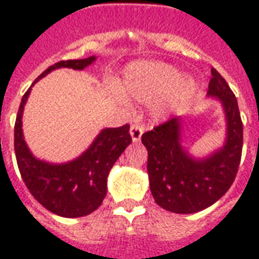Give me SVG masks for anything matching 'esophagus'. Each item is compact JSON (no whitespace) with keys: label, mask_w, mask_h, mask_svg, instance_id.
Listing matches in <instances>:
<instances>
[{"label":"esophagus","mask_w":259,"mask_h":259,"mask_svg":"<svg viewBox=\"0 0 259 259\" xmlns=\"http://www.w3.org/2000/svg\"><path fill=\"white\" fill-rule=\"evenodd\" d=\"M143 132H144V129H143V126H140V124H132V127H130V136H132V140L135 141H140L141 136H143Z\"/></svg>","instance_id":"obj_1"}]
</instances>
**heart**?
Here are the masks:
<instances>
[{"instance_id":"b5f03b06","label":"heart","mask_w":259,"mask_h":259,"mask_svg":"<svg viewBox=\"0 0 259 259\" xmlns=\"http://www.w3.org/2000/svg\"><path fill=\"white\" fill-rule=\"evenodd\" d=\"M195 90L194 80L183 77V73L172 65L159 62H140L124 70L120 84L113 85L112 94L119 100L129 97L139 102L154 104L155 112L186 101Z\"/></svg>"}]
</instances>
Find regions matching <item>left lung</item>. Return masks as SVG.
<instances>
[{"instance_id":"obj_1","label":"left lung","mask_w":259,"mask_h":259,"mask_svg":"<svg viewBox=\"0 0 259 259\" xmlns=\"http://www.w3.org/2000/svg\"><path fill=\"white\" fill-rule=\"evenodd\" d=\"M208 96L222 102L228 132L225 146L195 159L180 144L179 118H172L141 136L148 151L150 189L158 205L175 213H194L217 202L233 185L243 150V122L233 91L211 69Z\"/></svg>"}]
</instances>
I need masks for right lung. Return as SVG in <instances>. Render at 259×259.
<instances>
[{"label": "right lung", "mask_w": 259, "mask_h": 259, "mask_svg": "<svg viewBox=\"0 0 259 259\" xmlns=\"http://www.w3.org/2000/svg\"><path fill=\"white\" fill-rule=\"evenodd\" d=\"M94 61V55L84 59L59 61L44 70L37 80L54 69L81 70ZM30 90L31 87L22 97L15 122V154L20 176L30 194L48 211L64 218L85 217L96 211L107 195L108 174L120 154L132 143L130 126L123 124L120 127L101 130L93 144L70 162L59 165L44 162L33 157L26 146L22 132V113Z\"/></svg>", "instance_id": "1"}]
</instances>
